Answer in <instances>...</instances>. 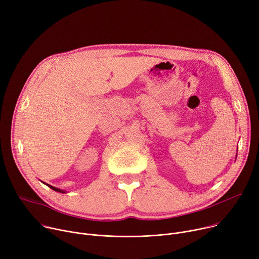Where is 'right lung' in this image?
<instances>
[{
    "instance_id": "right-lung-1",
    "label": "right lung",
    "mask_w": 259,
    "mask_h": 259,
    "mask_svg": "<svg viewBox=\"0 0 259 259\" xmlns=\"http://www.w3.org/2000/svg\"><path fill=\"white\" fill-rule=\"evenodd\" d=\"M48 185L51 189H53V190H55V191H58V192H61V193H65V191H63V190H60V189H58V188H56V187H54V186H51V185H49V184H46Z\"/></svg>"
}]
</instances>
